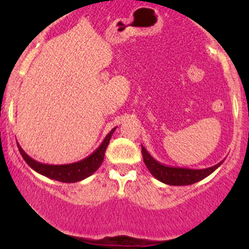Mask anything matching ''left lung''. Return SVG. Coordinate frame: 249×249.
<instances>
[{
	"label": "left lung",
	"instance_id": "obj_1",
	"mask_svg": "<svg viewBox=\"0 0 249 249\" xmlns=\"http://www.w3.org/2000/svg\"><path fill=\"white\" fill-rule=\"evenodd\" d=\"M142 153L145 165L154 178L164 182V184L173 185V186H185V185H192L194 182L200 181V180L210 176L211 173H213L224 161L222 160L214 166L202 168V170H194V168L174 167L161 164V162L156 160L142 145Z\"/></svg>",
	"mask_w": 249,
	"mask_h": 249
}]
</instances>
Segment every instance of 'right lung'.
I'll use <instances>...</instances> for the list:
<instances>
[{"mask_svg": "<svg viewBox=\"0 0 249 249\" xmlns=\"http://www.w3.org/2000/svg\"><path fill=\"white\" fill-rule=\"evenodd\" d=\"M116 127L112 128L107 134V137L104 138V141L102 142V144L99 145L98 148L95 150V152H92L90 156H88L87 158L82 159V160L71 162V164H65V165H50V164H43V162L36 161L35 159H33L31 157L28 156L24 152L23 148L19 146V144L17 142V147H18L19 153L23 157L29 166L33 168L34 171H36L37 173L42 174V176L47 177V178L57 180V181L62 182H76L81 181V180L88 178L91 174H93L98 170L99 166L102 165L103 160H104L105 151L110 142L111 136L115 132Z\"/></svg>", "mask_w": 249, "mask_h": 249, "instance_id": "add662e5", "label": "right lung"}]
</instances>
